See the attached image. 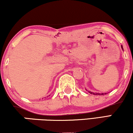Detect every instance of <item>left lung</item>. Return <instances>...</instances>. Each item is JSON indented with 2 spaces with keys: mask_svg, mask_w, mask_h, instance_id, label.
<instances>
[{
  "mask_svg": "<svg viewBox=\"0 0 133 133\" xmlns=\"http://www.w3.org/2000/svg\"><path fill=\"white\" fill-rule=\"evenodd\" d=\"M121 48H122V50H123V46L122 45H121ZM86 90L87 91V90ZM90 93V94H93L94 95H106L107 93H94V92H92V91H88Z\"/></svg>",
  "mask_w": 133,
  "mask_h": 133,
  "instance_id": "left-lung-1",
  "label": "left lung"
}]
</instances>
